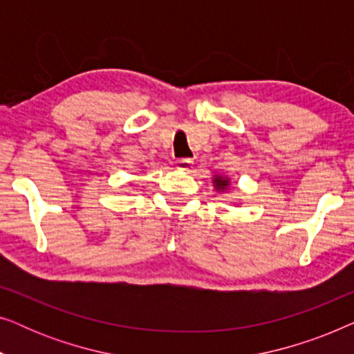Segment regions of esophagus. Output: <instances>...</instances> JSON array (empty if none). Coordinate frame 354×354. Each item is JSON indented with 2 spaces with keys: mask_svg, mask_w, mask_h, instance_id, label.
<instances>
[{
  "mask_svg": "<svg viewBox=\"0 0 354 354\" xmlns=\"http://www.w3.org/2000/svg\"><path fill=\"white\" fill-rule=\"evenodd\" d=\"M176 166L178 171H190V169L193 167V159H177L176 161Z\"/></svg>",
  "mask_w": 354,
  "mask_h": 354,
  "instance_id": "34e87169",
  "label": "esophagus"
}]
</instances>
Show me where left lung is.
Returning <instances> with one entry per match:
<instances>
[{
  "label": "left lung",
  "instance_id": "obj_1",
  "mask_svg": "<svg viewBox=\"0 0 354 354\" xmlns=\"http://www.w3.org/2000/svg\"><path fill=\"white\" fill-rule=\"evenodd\" d=\"M212 185H214L216 192L217 193H224L230 188L232 182L230 178L227 176H221V174H214V177H212Z\"/></svg>",
  "mask_w": 354,
  "mask_h": 354
}]
</instances>
